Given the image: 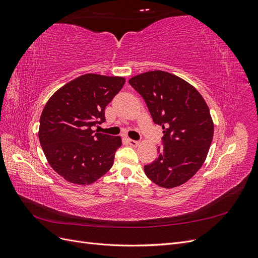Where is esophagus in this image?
<instances>
[{
  "label": "esophagus",
  "instance_id": "34e87169",
  "mask_svg": "<svg viewBox=\"0 0 258 258\" xmlns=\"http://www.w3.org/2000/svg\"><path fill=\"white\" fill-rule=\"evenodd\" d=\"M128 143L131 145V146H138L140 144L139 141H137V140H132V139H128Z\"/></svg>",
  "mask_w": 258,
  "mask_h": 258
}]
</instances>
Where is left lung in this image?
<instances>
[{
	"label": "left lung",
	"mask_w": 258,
	"mask_h": 258,
	"mask_svg": "<svg viewBox=\"0 0 258 258\" xmlns=\"http://www.w3.org/2000/svg\"><path fill=\"white\" fill-rule=\"evenodd\" d=\"M129 84L163 130V146L157 159L144 167L145 174L165 188L184 184L201 168L212 143L214 126L206 101L190 84L168 72H146Z\"/></svg>",
	"instance_id": "1"
}]
</instances>
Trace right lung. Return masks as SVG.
Instances as JSON below:
<instances>
[{"label":"right lung","mask_w":258,"mask_h":258,"mask_svg":"<svg viewBox=\"0 0 258 258\" xmlns=\"http://www.w3.org/2000/svg\"><path fill=\"white\" fill-rule=\"evenodd\" d=\"M123 77L85 74L66 84L46 103L38 139L47 161L70 183L96 182L113 166L120 137L100 134L105 107L119 92Z\"/></svg>","instance_id":"obj_1"}]
</instances>
